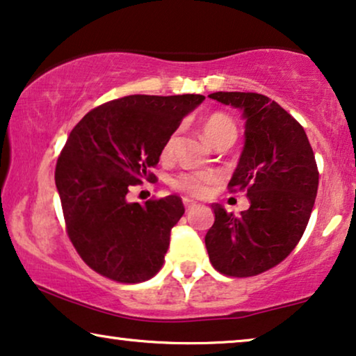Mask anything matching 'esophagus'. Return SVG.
Masks as SVG:
<instances>
[{
	"mask_svg": "<svg viewBox=\"0 0 356 356\" xmlns=\"http://www.w3.org/2000/svg\"><path fill=\"white\" fill-rule=\"evenodd\" d=\"M184 207L188 211V209H192V208L197 207V202H193V200H190V198H184Z\"/></svg>",
	"mask_w": 356,
	"mask_h": 356,
	"instance_id": "1",
	"label": "esophagus"
}]
</instances>
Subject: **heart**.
I'll return each instance as SVG.
<instances>
[{
  "label": "heart",
  "mask_w": 356,
  "mask_h": 356,
  "mask_svg": "<svg viewBox=\"0 0 356 356\" xmlns=\"http://www.w3.org/2000/svg\"><path fill=\"white\" fill-rule=\"evenodd\" d=\"M202 132L204 138H207V142L213 145L218 138L224 137V135H232V137H235L237 135V127H235L234 121L227 114L214 113L204 119ZM171 145L172 138H169L166 145H164V153H168L171 149ZM218 180V174L213 171H188L174 177L171 185L176 190H179V192L188 195V197H204Z\"/></svg>",
  "instance_id": "1"
}]
</instances>
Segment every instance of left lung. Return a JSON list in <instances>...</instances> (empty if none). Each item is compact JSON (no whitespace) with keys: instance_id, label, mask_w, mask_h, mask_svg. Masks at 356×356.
<instances>
[{"instance_id":"8db88e82","label":"left lung","mask_w":356,"mask_h":356,"mask_svg":"<svg viewBox=\"0 0 356 356\" xmlns=\"http://www.w3.org/2000/svg\"><path fill=\"white\" fill-rule=\"evenodd\" d=\"M209 98L242 111L245 145L229 188L245 190L250 208L234 216L213 203L214 224L204 243L219 273L257 276L287 258L302 238L318 193L316 161L303 127L273 99L243 92Z\"/></svg>"}]
</instances>
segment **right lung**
Instances as JSON below:
<instances>
[{
  "mask_svg": "<svg viewBox=\"0 0 356 356\" xmlns=\"http://www.w3.org/2000/svg\"><path fill=\"white\" fill-rule=\"evenodd\" d=\"M203 95H129L85 114L56 163V188L67 235L93 271L118 282L153 277L171 229L185 211L177 195L130 203V187L148 172L182 119Z\"/></svg>",
  "mask_w": 356,
  "mask_h": 356,
  "instance_id": "1",
  "label": "right lung"
}]
</instances>
